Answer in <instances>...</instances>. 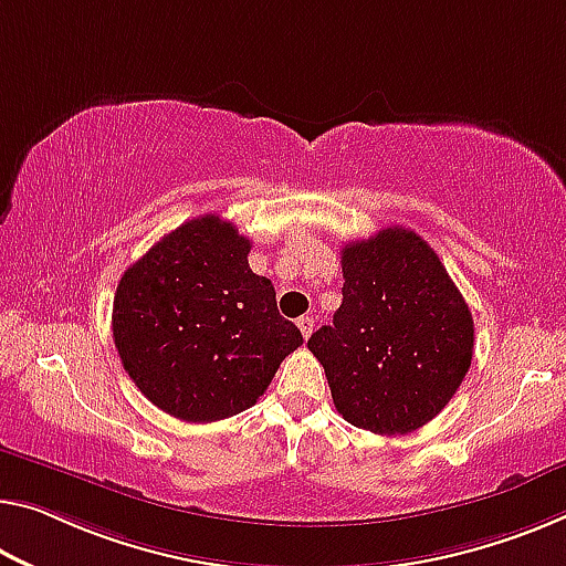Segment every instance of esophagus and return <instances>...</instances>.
Listing matches in <instances>:
<instances>
[{
  "label": "esophagus",
  "instance_id": "1",
  "mask_svg": "<svg viewBox=\"0 0 566 566\" xmlns=\"http://www.w3.org/2000/svg\"><path fill=\"white\" fill-rule=\"evenodd\" d=\"M295 324H298L303 338H308L313 334V318L311 316H301L298 321H295Z\"/></svg>",
  "mask_w": 566,
  "mask_h": 566
}]
</instances>
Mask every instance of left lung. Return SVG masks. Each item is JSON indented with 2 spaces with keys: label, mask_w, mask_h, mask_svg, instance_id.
<instances>
[{
  "label": "left lung",
  "mask_w": 566,
  "mask_h": 566,
  "mask_svg": "<svg viewBox=\"0 0 566 566\" xmlns=\"http://www.w3.org/2000/svg\"><path fill=\"white\" fill-rule=\"evenodd\" d=\"M342 306L308 338L338 415L405 434L458 392L473 359V316L420 234L387 228L342 248Z\"/></svg>",
  "instance_id": "8db88e82"
}]
</instances>
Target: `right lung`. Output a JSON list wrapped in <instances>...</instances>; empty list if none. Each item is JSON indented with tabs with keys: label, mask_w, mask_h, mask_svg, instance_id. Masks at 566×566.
<instances>
[{
	"label": "right lung",
	"mask_w": 566,
	"mask_h": 566,
	"mask_svg": "<svg viewBox=\"0 0 566 566\" xmlns=\"http://www.w3.org/2000/svg\"><path fill=\"white\" fill-rule=\"evenodd\" d=\"M253 242L217 214L156 242L118 281L113 342L142 395L177 420L214 422L253 407L303 344L275 289L248 265Z\"/></svg>",
	"instance_id": "obj_1"
}]
</instances>
